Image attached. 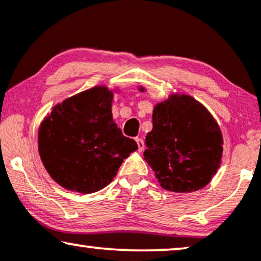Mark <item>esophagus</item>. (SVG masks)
Here are the masks:
<instances>
[{
	"mask_svg": "<svg viewBox=\"0 0 261 261\" xmlns=\"http://www.w3.org/2000/svg\"><path fill=\"white\" fill-rule=\"evenodd\" d=\"M135 141H137V145H138V151L139 152H142L145 149V142L142 140L141 138H137L135 139Z\"/></svg>",
	"mask_w": 261,
	"mask_h": 261,
	"instance_id": "34e87169",
	"label": "esophagus"
}]
</instances>
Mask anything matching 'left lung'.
Here are the masks:
<instances>
[{
    "mask_svg": "<svg viewBox=\"0 0 261 261\" xmlns=\"http://www.w3.org/2000/svg\"><path fill=\"white\" fill-rule=\"evenodd\" d=\"M152 122L144 159L162 188L173 192L204 188L223 152L222 133L208 109L191 96L173 94L154 107Z\"/></svg>",
    "mask_w": 261,
    "mask_h": 261,
    "instance_id": "left-lung-1",
    "label": "left lung"
}]
</instances>
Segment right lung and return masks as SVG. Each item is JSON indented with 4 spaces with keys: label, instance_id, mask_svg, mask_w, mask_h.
Masks as SVG:
<instances>
[{
    "label": "right lung",
    "instance_id": "obj_1",
    "mask_svg": "<svg viewBox=\"0 0 261 261\" xmlns=\"http://www.w3.org/2000/svg\"><path fill=\"white\" fill-rule=\"evenodd\" d=\"M114 94L95 87L53 107L38 133L39 154L52 179L67 190L106 188L138 145L114 122Z\"/></svg>",
    "mask_w": 261,
    "mask_h": 261
}]
</instances>
